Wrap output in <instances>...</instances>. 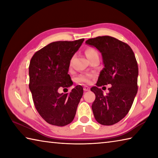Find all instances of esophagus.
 <instances>
[{"label": "esophagus", "instance_id": "1", "mask_svg": "<svg viewBox=\"0 0 158 158\" xmlns=\"http://www.w3.org/2000/svg\"><path fill=\"white\" fill-rule=\"evenodd\" d=\"M90 90V88L89 86H84V91H89Z\"/></svg>", "mask_w": 158, "mask_h": 158}]
</instances>
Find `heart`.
Returning <instances> with one entry per match:
<instances>
[{
  "label": "heart",
  "instance_id": "obj_1",
  "mask_svg": "<svg viewBox=\"0 0 158 158\" xmlns=\"http://www.w3.org/2000/svg\"><path fill=\"white\" fill-rule=\"evenodd\" d=\"M85 56L88 58L98 54V52L93 48H88V49L85 50ZM93 74H81V75L77 77V81L79 82H84V83H89L90 81V79L93 77Z\"/></svg>",
  "mask_w": 158,
  "mask_h": 158
}]
</instances>
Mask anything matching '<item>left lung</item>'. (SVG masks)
I'll list each match as a JSON object with an SVG mask.
<instances>
[{"mask_svg":"<svg viewBox=\"0 0 158 158\" xmlns=\"http://www.w3.org/2000/svg\"><path fill=\"white\" fill-rule=\"evenodd\" d=\"M102 56L104 68L98 77L92 110L96 121L103 125L117 123L126 116L137 93L138 65L129 45L110 36H99L85 41ZM111 84L106 96L98 86Z\"/></svg>","mask_w":158,"mask_h":158,"instance_id":"left-lung-1","label":"left lung"}]
</instances>
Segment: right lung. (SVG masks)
I'll use <instances>...</instances> for the list:
<instances>
[{
	"label": "right lung",
	"mask_w": 158,
	"mask_h": 158,
	"mask_svg": "<svg viewBox=\"0 0 158 158\" xmlns=\"http://www.w3.org/2000/svg\"><path fill=\"white\" fill-rule=\"evenodd\" d=\"M84 39L53 42L37 52L29 65V89L35 106L45 121L56 126L70 123L84 93L81 85L69 95L58 92L60 87L73 85L68 74L72 58Z\"/></svg>",
	"instance_id": "add662e5"
}]
</instances>
